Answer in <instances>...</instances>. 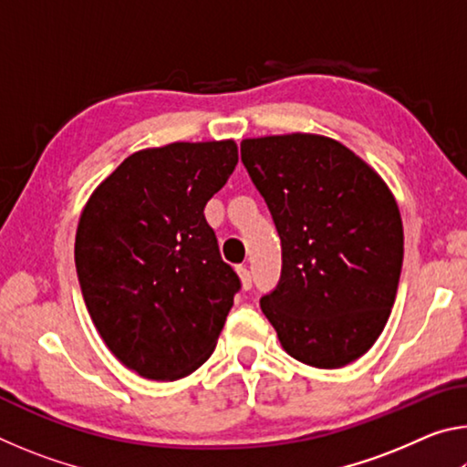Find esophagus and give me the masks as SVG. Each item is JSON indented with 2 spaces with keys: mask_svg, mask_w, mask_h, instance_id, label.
<instances>
[{
  "mask_svg": "<svg viewBox=\"0 0 467 467\" xmlns=\"http://www.w3.org/2000/svg\"><path fill=\"white\" fill-rule=\"evenodd\" d=\"M236 274H239L243 288H244V290H249V288H251V272H249L247 267H244V265H239V267H236Z\"/></svg>",
  "mask_w": 467,
  "mask_h": 467,
  "instance_id": "obj_1",
  "label": "esophagus"
}]
</instances>
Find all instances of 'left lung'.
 Wrapping results in <instances>:
<instances>
[{
	"instance_id": "1",
	"label": "left lung",
	"mask_w": 467,
	"mask_h": 467,
	"mask_svg": "<svg viewBox=\"0 0 467 467\" xmlns=\"http://www.w3.org/2000/svg\"><path fill=\"white\" fill-rule=\"evenodd\" d=\"M241 161L282 241L262 311L292 358L346 367L381 336L398 295L404 226L381 175L319 133L247 138Z\"/></svg>"
}]
</instances>
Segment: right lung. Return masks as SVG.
Returning <instances> with one entry per match:
<instances>
[{
  "label": "right lung",
  "mask_w": 467,
  "mask_h": 467,
  "mask_svg": "<svg viewBox=\"0 0 467 467\" xmlns=\"http://www.w3.org/2000/svg\"><path fill=\"white\" fill-rule=\"evenodd\" d=\"M239 162L234 140L144 148L86 202L76 270L94 327L130 370L177 381L214 352L241 282L203 208Z\"/></svg>",
  "instance_id": "add662e5"
}]
</instances>
